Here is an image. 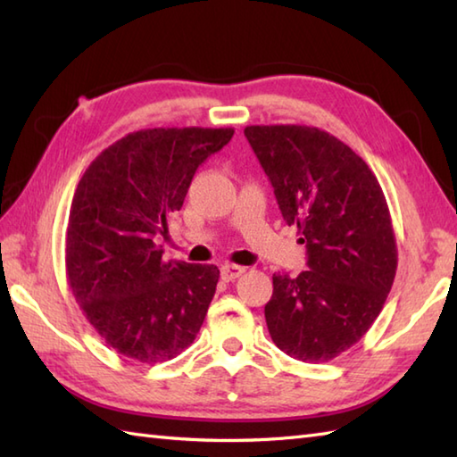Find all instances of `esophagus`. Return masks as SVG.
Returning <instances> with one entry per match:
<instances>
[{"mask_svg": "<svg viewBox=\"0 0 457 457\" xmlns=\"http://www.w3.org/2000/svg\"><path fill=\"white\" fill-rule=\"evenodd\" d=\"M244 273H245V267H239V265H223L221 267V278L226 280V283L239 278Z\"/></svg>", "mask_w": 457, "mask_h": 457, "instance_id": "esophagus-1", "label": "esophagus"}]
</instances>
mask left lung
<instances>
[{
	"label": "left lung",
	"mask_w": 457,
	"mask_h": 457,
	"mask_svg": "<svg viewBox=\"0 0 457 457\" xmlns=\"http://www.w3.org/2000/svg\"><path fill=\"white\" fill-rule=\"evenodd\" d=\"M244 133L308 253L303 273L273 277L269 334L290 357L329 361L367 334L391 293L396 239L381 184L328 131L249 125Z\"/></svg>",
	"instance_id": "obj_1"
}]
</instances>
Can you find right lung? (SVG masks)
Masks as SVG:
<instances>
[{
  "label": "right lung",
  "instance_id": "right-lung-1",
  "mask_svg": "<svg viewBox=\"0 0 457 457\" xmlns=\"http://www.w3.org/2000/svg\"><path fill=\"white\" fill-rule=\"evenodd\" d=\"M234 129L154 128L102 151L79 182L66 228L76 303L115 352L159 363L184 352L216 293V265L164 261L157 236L182 208L194 172Z\"/></svg>",
  "mask_w": 457,
  "mask_h": 457
}]
</instances>
